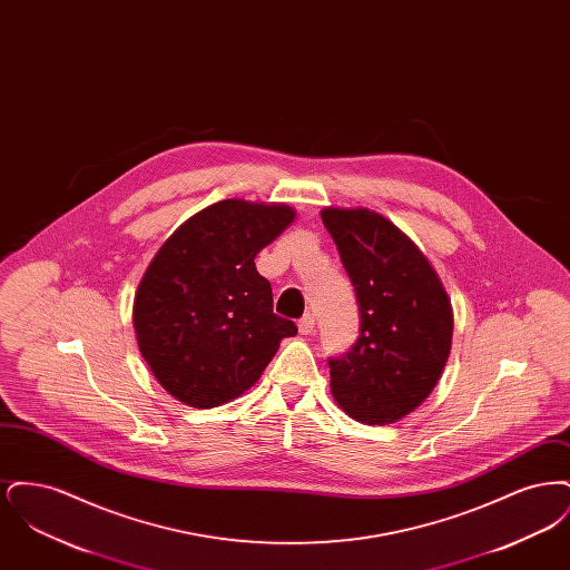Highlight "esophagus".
Segmentation results:
<instances>
[{
	"label": "esophagus",
	"instance_id": "obj_1",
	"mask_svg": "<svg viewBox=\"0 0 570 570\" xmlns=\"http://www.w3.org/2000/svg\"><path fill=\"white\" fill-rule=\"evenodd\" d=\"M314 326H316L314 316H312V314H305V316L298 321V333H301V335H309V333H314Z\"/></svg>",
	"mask_w": 570,
	"mask_h": 570
}]
</instances>
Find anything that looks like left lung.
Masks as SVG:
<instances>
[{
	"mask_svg": "<svg viewBox=\"0 0 570 570\" xmlns=\"http://www.w3.org/2000/svg\"><path fill=\"white\" fill-rule=\"evenodd\" d=\"M323 224L353 282L361 333L328 358L331 393L348 416L391 425L434 391L453 344V307L428 256L365 207H325Z\"/></svg>",
	"mask_w": 570,
	"mask_h": 570,
	"instance_id": "1",
	"label": "left lung"
}]
</instances>
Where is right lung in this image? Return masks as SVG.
I'll list each match as a JSON object with an SVG mask.
<instances>
[{"mask_svg": "<svg viewBox=\"0 0 570 570\" xmlns=\"http://www.w3.org/2000/svg\"><path fill=\"white\" fill-rule=\"evenodd\" d=\"M297 217L284 203L226 198L188 217L158 249L136 291V344L175 400L216 407L263 376L297 326L273 314L256 254Z\"/></svg>", "mask_w": 570, "mask_h": 570, "instance_id": "1", "label": "right lung"}]
</instances>
